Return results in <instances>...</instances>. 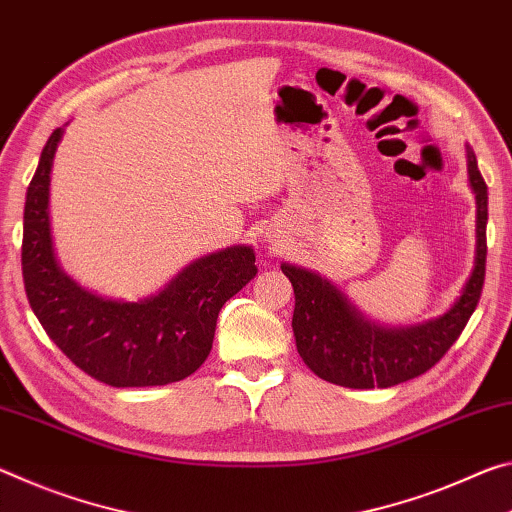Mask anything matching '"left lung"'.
<instances>
[{"label": "left lung", "mask_w": 512, "mask_h": 512, "mask_svg": "<svg viewBox=\"0 0 512 512\" xmlns=\"http://www.w3.org/2000/svg\"><path fill=\"white\" fill-rule=\"evenodd\" d=\"M467 172L476 192V263L463 295L438 320L410 329H383L356 313L329 281L281 265L295 290L292 331L299 356L320 379L356 390L390 388L431 370L460 338L481 299L488 256V186L472 149H467Z\"/></svg>", "instance_id": "left-lung-1"}]
</instances>
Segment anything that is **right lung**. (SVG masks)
Returning a JSON list of instances; mask_svg holds the SVG:
<instances>
[{
    "instance_id": "add662e5",
    "label": "right lung",
    "mask_w": 512,
    "mask_h": 512,
    "mask_svg": "<svg viewBox=\"0 0 512 512\" xmlns=\"http://www.w3.org/2000/svg\"><path fill=\"white\" fill-rule=\"evenodd\" d=\"M63 129L40 154L24 204V290L49 338L79 370L113 388H147L190 376L211 354L226 299L256 276L249 247H229L188 265L138 304L95 297L65 276L49 231V174Z\"/></svg>"
}]
</instances>
